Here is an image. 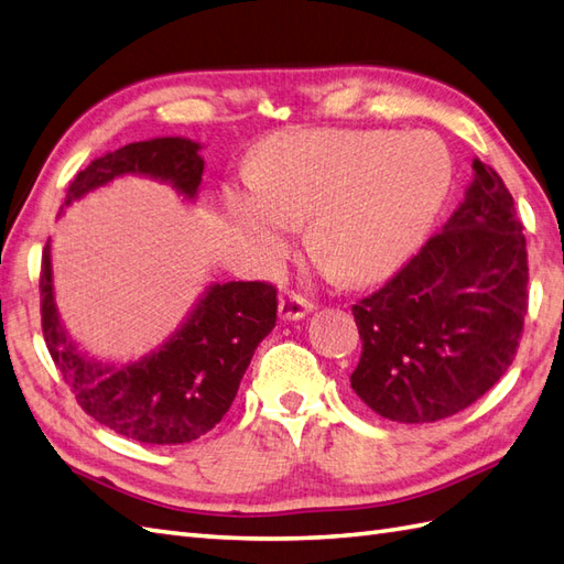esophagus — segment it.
Returning <instances> with one entry per match:
<instances>
[{"instance_id":"1","label":"esophagus","mask_w":564,"mask_h":564,"mask_svg":"<svg viewBox=\"0 0 564 564\" xmlns=\"http://www.w3.org/2000/svg\"><path fill=\"white\" fill-rule=\"evenodd\" d=\"M310 312H312V305L307 303L305 297H300V295H295V293L283 295L281 303H279V317H281L283 322H297V319L307 317Z\"/></svg>"}]
</instances>
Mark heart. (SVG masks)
<instances>
[{
	"instance_id": "1",
	"label": "heart",
	"mask_w": 564,
	"mask_h": 564,
	"mask_svg": "<svg viewBox=\"0 0 564 564\" xmlns=\"http://www.w3.org/2000/svg\"><path fill=\"white\" fill-rule=\"evenodd\" d=\"M452 159L432 134L303 129L261 143L252 185L223 206L261 261H276L307 218V247L346 283H370L409 257L440 214Z\"/></svg>"
}]
</instances>
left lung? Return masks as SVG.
<instances>
[{
  "mask_svg": "<svg viewBox=\"0 0 564 564\" xmlns=\"http://www.w3.org/2000/svg\"><path fill=\"white\" fill-rule=\"evenodd\" d=\"M500 175L474 161L464 204L384 288L352 305L350 387L397 423L468 409L514 360L529 295L527 238Z\"/></svg>",
  "mask_w": 564,
  "mask_h": 564,
  "instance_id": "left-lung-1",
  "label": "left lung"
}]
</instances>
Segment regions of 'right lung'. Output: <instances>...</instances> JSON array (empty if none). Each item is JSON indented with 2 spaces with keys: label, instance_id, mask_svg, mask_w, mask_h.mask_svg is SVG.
<instances>
[{
  "label": "right lung",
  "instance_id": "right-lung-1",
  "mask_svg": "<svg viewBox=\"0 0 564 564\" xmlns=\"http://www.w3.org/2000/svg\"><path fill=\"white\" fill-rule=\"evenodd\" d=\"M202 149L199 141L185 137H155L102 153L72 180L59 216L124 175L163 182L182 202L194 204L204 175ZM41 312L50 356L88 415L143 444H187L228 413L257 346L276 326L279 303L276 288L269 283H208L161 346L141 358L105 362L78 346L62 322L47 242Z\"/></svg>",
  "mask_w": 564,
  "mask_h": 564
}]
</instances>
